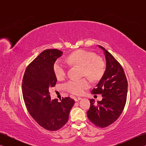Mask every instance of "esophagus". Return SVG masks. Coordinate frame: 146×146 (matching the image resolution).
I'll return each instance as SVG.
<instances>
[{
  "label": "esophagus",
  "mask_w": 146,
  "mask_h": 146,
  "mask_svg": "<svg viewBox=\"0 0 146 146\" xmlns=\"http://www.w3.org/2000/svg\"><path fill=\"white\" fill-rule=\"evenodd\" d=\"M81 99H82L81 97H75V101L77 102V101H78L80 100H81Z\"/></svg>",
  "instance_id": "obj_1"
}]
</instances>
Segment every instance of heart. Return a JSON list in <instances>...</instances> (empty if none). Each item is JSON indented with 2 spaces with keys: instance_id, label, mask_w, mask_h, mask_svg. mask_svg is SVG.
Listing matches in <instances>:
<instances>
[{
  "instance_id": "obj_1",
  "label": "heart",
  "mask_w": 146,
  "mask_h": 146,
  "mask_svg": "<svg viewBox=\"0 0 146 146\" xmlns=\"http://www.w3.org/2000/svg\"><path fill=\"white\" fill-rule=\"evenodd\" d=\"M70 64L78 65L83 68V74L94 80H98L103 75L105 71V63L102 59L94 56V53L84 49L73 52L66 58ZM53 72L58 80L63 79L66 74V66L63 61L58 60L53 64ZM90 86L89 80L83 78L72 79L65 84L66 90L74 95L82 94Z\"/></svg>"
}]
</instances>
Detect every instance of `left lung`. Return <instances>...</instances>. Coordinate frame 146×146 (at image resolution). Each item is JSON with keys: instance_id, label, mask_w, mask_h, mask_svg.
I'll use <instances>...</instances> for the list:
<instances>
[{"instance_id": "left-lung-1", "label": "left lung", "mask_w": 146, "mask_h": 146, "mask_svg": "<svg viewBox=\"0 0 146 146\" xmlns=\"http://www.w3.org/2000/svg\"><path fill=\"white\" fill-rule=\"evenodd\" d=\"M106 69L103 76L92 90L93 94H101L102 100L95 103L90 99V107L87 111L88 119L99 127L111 125L122 113L127 100V80L120 64L104 47Z\"/></svg>"}]
</instances>
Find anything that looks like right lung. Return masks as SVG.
<instances>
[{
  "label": "right lung",
  "mask_w": 146,
  "mask_h": 146,
  "mask_svg": "<svg viewBox=\"0 0 146 146\" xmlns=\"http://www.w3.org/2000/svg\"><path fill=\"white\" fill-rule=\"evenodd\" d=\"M63 52L56 49H46L27 67L22 88L24 103L31 115L38 124L48 131H54L68 120L75 100L70 97L51 100L49 88L54 86L57 78L53 64Z\"/></svg>",
  "instance_id": "obj_1"
}]
</instances>
